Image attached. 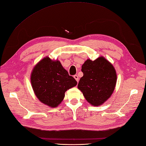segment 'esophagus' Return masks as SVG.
Segmentation results:
<instances>
[{
	"instance_id": "1",
	"label": "esophagus",
	"mask_w": 146,
	"mask_h": 146,
	"mask_svg": "<svg viewBox=\"0 0 146 146\" xmlns=\"http://www.w3.org/2000/svg\"><path fill=\"white\" fill-rule=\"evenodd\" d=\"M74 79L76 80V81H77V82H78L79 81V78H78V75H74Z\"/></svg>"
}]
</instances>
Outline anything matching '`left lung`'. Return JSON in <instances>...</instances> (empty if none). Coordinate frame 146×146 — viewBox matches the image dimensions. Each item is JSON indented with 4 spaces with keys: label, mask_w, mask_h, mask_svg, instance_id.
I'll use <instances>...</instances> for the list:
<instances>
[{
    "label": "left lung",
    "mask_w": 146,
    "mask_h": 146,
    "mask_svg": "<svg viewBox=\"0 0 146 146\" xmlns=\"http://www.w3.org/2000/svg\"><path fill=\"white\" fill-rule=\"evenodd\" d=\"M83 76L78 88L91 105L98 107L109 99L117 83V72L113 65L101 56L95 60L88 59L82 65Z\"/></svg>",
    "instance_id": "8db88e82"
}]
</instances>
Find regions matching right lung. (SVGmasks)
I'll list each match as a JSON object with an SVG mask.
<instances>
[{
	"instance_id": "right-lung-1",
	"label": "right lung",
	"mask_w": 146,
	"mask_h": 146,
	"mask_svg": "<svg viewBox=\"0 0 146 146\" xmlns=\"http://www.w3.org/2000/svg\"><path fill=\"white\" fill-rule=\"evenodd\" d=\"M35 94L40 102L52 108L60 104L68 89L76 86L77 81L62 66L58 60L46 57L37 63L31 73Z\"/></svg>"
}]
</instances>
